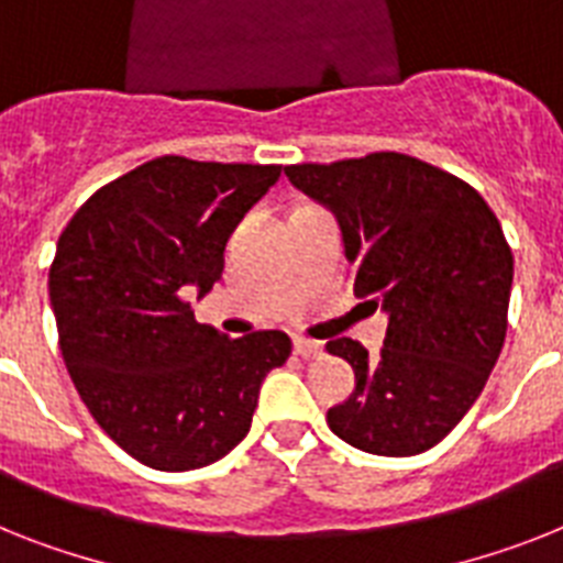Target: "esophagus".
I'll list each match as a JSON object with an SVG mask.
<instances>
[{
    "label": "esophagus",
    "mask_w": 563,
    "mask_h": 563,
    "mask_svg": "<svg viewBox=\"0 0 563 563\" xmlns=\"http://www.w3.org/2000/svg\"><path fill=\"white\" fill-rule=\"evenodd\" d=\"M292 347H296V354H299L301 360H319V356H322V345H319V342H310V339H296Z\"/></svg>",
    "instance_id": "1"
}]
</instances>
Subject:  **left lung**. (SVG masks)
Instances as JSON below:
<instances>
[{"label": "left lung", "instance_id": "left-lung-1", "mask_svg": "<svg viewBox=\"0 0 563 563\" xmlns=\"http://www.w3.org/2000/svg\"><path fill=\"white\" fill-rule=\"evenodd\" d=\"M285 175L336 216L354 292L388 313L379 356L328 342L356 374L328 426L368 454L429 452L475 406L504 347L512 250L500 221L466 180L399 152Z\"/></svg>", "mask_w": 563, "mask_h": 563}]
</instances>
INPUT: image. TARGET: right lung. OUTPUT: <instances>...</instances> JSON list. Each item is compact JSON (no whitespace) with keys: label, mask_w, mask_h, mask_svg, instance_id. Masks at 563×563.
Here are the masks:
<instances>
[{"label":"right lung","mask_w":563,"mask_h":563,"mask_svg":"<svg viewBox=\"0 0 563 563\" xmlns=\"http://www.w3.org/2000/svg\"><path fill=\"white\" fill-rule=\"evenodd\" d=\"M282 166L164 155L82 203L48 273L59 351L97 426L161 472L216 463L247 438L258 388L290 336L230 339L195 322L224 247Z\"/></svg>","instance_id":"obj_1"}]
</instances>
